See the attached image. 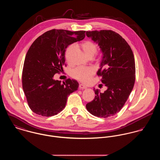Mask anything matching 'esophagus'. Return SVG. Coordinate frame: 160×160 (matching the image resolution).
Here are the masks:
<instances>
[{
  "mask_svg": "<svg viewBox=\"0 0 160 160\" xmlns=\"http://www.w3.org/2000/svg\"><path fill=\"white\" fill-rule=\"evenodd\" d=\"M79 88H80V89H86V88H87L86 86H85V85H84V84H79Z\"/></svg>",
  "mask_w": 160,
  "mask_h": 160,
  "instance_id": "obj_1",
  "label": "esophagus"
}]
</instances>
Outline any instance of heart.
<instances>
[{
	"label": "heart",
	"mask_w": 160,
	"mask_h": 160,
	"mask_svg": "<svg viewBox=\"0 0 160 160\" xmlns=\"http://www.w3.org/2000/svg\"><path fill=\"white\" fill-rule=\"evenodd\" d=\"M82 49L87 57H93L97 52V46L96 44L91 41H86L80 44ZM75 49L74 44H71L67 47L65 52V57L67 61L69 60L70 56ZM94 70L91 67H78L73 69L71 72V76L73 78L81 82H87L93 75Z\"/></svg>",
	"instance_id": "b5f03b06"
}]
</instances>
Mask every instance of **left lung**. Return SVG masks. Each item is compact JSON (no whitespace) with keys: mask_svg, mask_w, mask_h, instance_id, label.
<instances>
[{"mask_svg":"<svg viewBox=\"0 0 160 160\" xmlns=\"http://www.w3.org/2000/svg\"><path fill=\"white\" fill-rule=\"evenodd\" d=\"M86 35L100 48L102 56L97 74L107 87L103 93L94 88L96 95L86 104V109L94 116H113L123 108L134 87V55L125 40L114 31H87Z\"/></svg>","mask_w":160,"mask_h":160,"instance_id":"8db88e82","label":"left lung"}]
</instances>
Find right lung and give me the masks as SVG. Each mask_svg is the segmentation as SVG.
Masks as SVG:
<instances>
[{
  "mask_svg": "<svg viewBox=\"0 0 160 160\" xmlns=\"http://www.w3.org/2000/svg\"><path fill=\"white\" fill-rule=\"evenodd\" d=\"M86 31L49 30L32 44L24 60L22 88L30 109L38 115H57L65 107L68 95L78 82L68 79L63 84L54 76L63 70L65 52L70 44L82 40Z\"/></svg>",
  "mask_w": 160,
  "mask_h": 160,
  "instance_id": "obj_1",
  "label": "right lung"
}]
</instances>
